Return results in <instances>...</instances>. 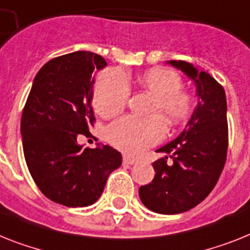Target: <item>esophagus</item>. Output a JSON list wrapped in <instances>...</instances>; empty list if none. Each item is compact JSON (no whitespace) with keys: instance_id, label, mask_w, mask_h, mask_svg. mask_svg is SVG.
Masks as SVG:
<instances>
[{"instance_id":"obj_1","label":"esophagus","mask_w":250,"mask_h":250,"mask_svg":"<svg viewBox=\"0 0 250 250\" xmlns=\"http://www.w3.org/2000/svg\"><path fill=\"white\" fill-rule=\"evenodd\" d=\"M123 163H125V165H133L137 163V160H136V159H132V157L129 156H123Z\"/></svg>"}]
</instances>
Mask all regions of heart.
<instances>
[{
	"label": "heart",
	"mask_w": 250,
	"mask_h": 250,
	"mask_svg": "<svg viewBox=\"0 0 250 250\" xmlns=\"http://www.w3.org/2000/svg\"><path fill=\"white\" fill-rule=\"evenodd\" d=\"M138 85L154 96L150 114H160L167 125H186L192 118L196 98L182 89V77L175 71L155 67L138 77ZM129 86L115 70L100 73L94 89V108L103 118H112L125 109ZM164 123L157 115L150 118L123 117L108 128V141L128 155H138L164 137Z\"/></svg>",
	"instance_id": "b5f03b06"
}]
</instances>
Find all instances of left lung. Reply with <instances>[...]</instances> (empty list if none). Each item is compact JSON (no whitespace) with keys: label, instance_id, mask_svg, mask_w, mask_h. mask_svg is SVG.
<instances>
[{"label":"left lung","instance_id":"obj_1","mask_svg":"<svg viewBox=\"0 0 250 250\" xmlns=\"http://www.w3.org/2000/svg\"><path fill=\"white\" fill-rule=\"evenodd\" d=\"M167 63L194 81L200 102L183 132L156 150L165 156L152 164L154 179L138 194L151 211L174 215L202 202L219 180L228 154V105L225 90L209 73L184 61Z\"/></svg>","mask_w":250,"mask_h":250}]
</instances>
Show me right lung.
Segmentation results:
<instances>
[{
  "label": "right lung",
  "mask_w": 250,
  "mask_h": 250,
  "mask_svg": "<svg viewBox=\"0 0 250 250\" xmlns=\"http://www.w3.org/2000/svg\"><path fill=\"white\" fill-rule=\"evenodd\" d=\"M106 66L86 50L56 57L37 73L21 115L24 156L44 196L67 207H86L102 196L106 179L122 164L108 145L80 146L95 117L91 106L93 72Z\"/></svg>",
  "instance_id": "add662e5"
}]
</instances>
